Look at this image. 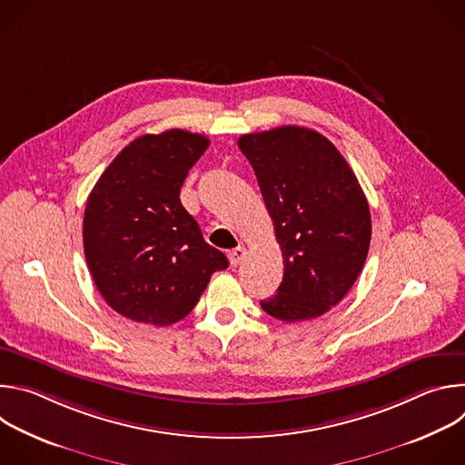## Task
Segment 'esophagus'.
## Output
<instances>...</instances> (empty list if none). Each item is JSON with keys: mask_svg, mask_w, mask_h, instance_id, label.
I'll list each match as a JSON object with an SVG mask.
<instances>
[{"mask_svg": "<svg viewBox=\"0 0 465 465\" xmlns=\"http://www.w3.org/2000/svg\"><path fill=\"white\" fill-rule=\"evenodd\" d=\"M244 257H246V248L244 246H237V248L228 252V259L232 262V267H237V264H241L244 261Z\"/></svg>", "mask_w": 465, "mask_h": 465, "instance_id": "1", "label": "esophagus"}]
</instances>
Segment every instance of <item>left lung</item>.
I'll return each mask as SVG.
<instances>
[{
  "label": "left lung",
  "mask_w": 465,
  "mask_h": 465,
  "mask_svg": "<svg viewBox=\"0 0 465 465\" xmlns=\"http://www.w3.org/2000/svg\"><path fill=\"white\" fill-rule=\"evenodd\" d=\"M255 171L283 252V280L261 309L283 322L318 318L357 282L370 248L364 191L325 136L278 126L237 142Z\"/></svg>",
  "instance_id": "1"
}]
</instances>
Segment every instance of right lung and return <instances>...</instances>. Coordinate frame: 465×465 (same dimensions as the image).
<instances>
[{"instance_id":"add662e5","label":"right lung","mask_w":465,"mask_h":465,"mask_svg":"<svg viewBox=\"0 0 465 465\" xmlns=\"http://www.w3.org/2000/svg\"><path fill=\"white\" fill-rule=\"evenodd\" d=\"M210 145L203 134L171 128L130 142L92 189L84 255L106 303L153 325L185 318L217 271L228 269L180 203L189 169Z\"/></svg>"}]
</instances>
